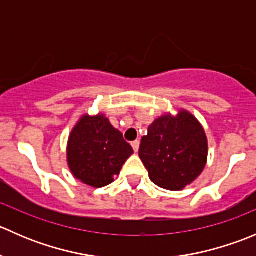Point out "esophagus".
I'll return each mask as SVG.
<instances>
[{
  "instance_id": "esophagus-1",
  "label": "esophagus",
  "mask_w": 256,
  "mask_h": 256,
  "mask_svg": "<svg viewBox=\"0 0 256 256\" xmlns=\"http://www.w3.org/2000/svg\"><path fill=\"white\" fill-rule=\"evenodd\" d=\"M131 146H132V148H134V151L135 152H138V147H140V141H134V142H131Z\"/></svg>"
}]
</instances>
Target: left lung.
<instances>
[{
  "label": "left lung",
  "mask_w": 256,
  "mask_h": 256,
  "mask_svg": "<svg viewBox=\"0 0 256 256\" xmlns=\"http://www.w3.org/2000/svg\"><path fill=\"white\" fill-rule=\"evenodd\" d=\"M138 156L148 177L158 187L180 190L194 182L208 160V138L192 112L178 109L166 112L148 126Z\"/></svg>",
  "instance_id": "8db88e82"
}]
</instances>
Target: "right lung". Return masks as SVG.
Listing matches in <instances>:
<instances>
[{"label": "right lung", "mask_w": 256, "mask_h": 256, "mask_svg": "<svg viewBox=\"0 0 256 256\" xmlns=\"http://www.w3.org/2000/svg\"><path fill=\"white\" fill-rule=\"evenodd\" d=\"M132 154V147L102 112L80 116L66 144V162L72 174L92 188L114 182Z\"/></svg>", "instance_id": "add662e5"}]
</instances>
